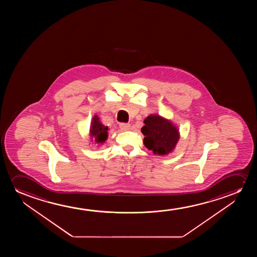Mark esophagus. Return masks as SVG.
<instances>
[{
	"instance_id": "obj_1",
	"label": "esophagus",
	"mask_w": 257,
	"mask_h": 257,
	"mask_svg": "<svg viewBox=\"0 0 257 257\" xmlns=\"http://www.w3.org/2000/svg\"><path fill=\"white\" fill-rule=\"evenodd\" d=\"M119 128L122 131L130 130L131 124L130 123H119Z\"/></svg>"
}]
</instances>
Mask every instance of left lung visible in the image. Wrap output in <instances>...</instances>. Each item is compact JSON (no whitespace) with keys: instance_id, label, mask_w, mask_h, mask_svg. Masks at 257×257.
Returning <instances> with one entry per match:
<instances>
[{"instance_id":"1","label":"left lung","mask_w":257,"mask_h":257,"mask_svg":"<svg viewBox=\"0 0 257 257\" xmlns=\"http://www.w3.org/2000/svg\"><path fill=\"white\" fill-rule=\"evenodd\" d=\"M141 133L145 147L158 155H169L176 148L179 132L169 120L158 115H150L144 120Z\"/></svg>"}]
</instances>
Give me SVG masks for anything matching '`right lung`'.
Returning <instances> with one entry per match:
<instances>
[{"label": "right lung", "mask_w": 257, "mask_h": 257, "mask_svg": "<svg viewBox=\"0 0 257 257\" xmlns=\"http://www.w3.org/2000/svg\"><path fill=\"white\" fill-rule=\"evenodd\" d=\"M90 136L95 139V141L98 144H102L108 138V127L104 126L100 121L98 116L95 115L92 120L90 128Z\"/></svg>", "instance_id": "1"}]
</instances>
